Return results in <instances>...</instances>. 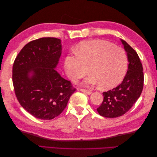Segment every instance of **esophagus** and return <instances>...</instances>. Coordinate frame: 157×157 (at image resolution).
Instances as JSON below:
<instances>
[{"label":"esophagus","instance_id":"esophagus-1","mask_svg":"<svg viewBox=\"0 0 157 157\" xmlns=\"http://www.w3.org/2000/svg\"><path fill=\"white\" fill-rule=\"evenodd\" d=\"M80 91H81V92H84L85 94H88V95L91 94L92 92V91H90V90H86V89H82V88H80Z\"/></svg>","mask_w":157,"mask_h":157}]
</instances>
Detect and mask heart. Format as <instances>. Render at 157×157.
Returning <instances> with one entry per match:
<instances>
[{
	"instance_id": "1",
	"label": "heart",
	"mask_w": 157,
	"mask_h": 157,
	"mask_svg": "<svg viewBox=\"0 0 157 157\" xmlns=\"http://www.w3.org/2000/svg\"><path fill=\"white\" fill-rule=\"evenodd\" d=\"M64 67L73 81L91 74L85 85H96L103 90L117 86L124 78L128 59L122 49L103 40H92L80 45L75 56H67Z\"/></svg>"
}]
</instances>
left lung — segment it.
Here are the masks:
<instances>
[{
  "instance_id": "obj_1",
  "label": "left lung",
  "mask_w": 157,
  "mask_h": 157,
  "mask_svg": "<svg viewBox=\"0 0 157 157\" xmlns=\"http://www.w3.org/2000/svg\"><path fill=\"white\" fill-rule=\"evenodd\" d=\"M121 40L129 63L122 83L103 93V101L97 111L101 116L107 118L121 117L129 111L140 98L144 88V69L139 56L126 41Z\"/></svg>"
}]
</instances>
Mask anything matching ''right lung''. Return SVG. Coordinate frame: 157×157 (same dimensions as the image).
<instances>
[{
	"mask_svg": "<svg viewBox=\"0 0 157 157\" xmlns=\"http://www.w3.org/2000/svg\"><path fill=\"white\" fill-rule=\"evenodd\" d=\"M61 40L44 37L27 44L14 61L12 82L19 103L31 115L51 120L63 112L76 90L56 71Z\"/></svg>",
	"mask_w": 157,
	"mask_h": 157,
	"instance_id": "add662e5",
	"label": "right lung"
}]
</instances>
